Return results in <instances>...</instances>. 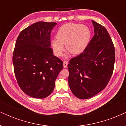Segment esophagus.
<instances>
[{
    "mask_svg": "<svg viewBox=\"0 0 126 126\" xmlns=\"http://www.w3.org/2000/svg\"><path fill=\"white\" fill-rule=\"evenodd\" d=\"M67 64H68L67 62H63V67H64V68L67 67Z\"/></svg>",
    "mask_w": 126,
    "mask_h": 126,
    "instance_id": "34e87169",
    "label": "esophagus"
}]
</instances>
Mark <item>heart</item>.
Returning a JSON list of instances; mask_svg holds the SVG:
<instances>
[{
  "label": "heart",
  "mask_w": 126,
  "mask_h": 126,
  "mask_svg": "<svg viewBox=\"0 0 126 126\" xmlns=\"http://www.w3.org/2000/svg\"><path fill=\"white\" fill-rule=\"evenodd\" d=\"M56 38L51 41V47L55 54L61 56L64 46L73 54L82 53L87 47L91 38V31L87 26L74 23L64 24L58 29ZM69 57L66 55V57Z\"/></svg>",
  "instance_id": "heart-1"
}]
</instances>
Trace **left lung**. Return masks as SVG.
<instances>
[{"label":"left lung","instance_id":"8db88e82","mask_svg":"<svg viewBox=\"0 0 126 126\" xmlns=\"http://www.w3.org/2000/svg\"><path fill=\"white\" fill-rule=\"evenodd\" d=\"M92 22L94 36L84 51L67 65L69 87L82 99L95 96L106 87L115 63V49L108 31L93 20Z\"/></svg>","mask_w":126,"mask_h":126}]
</instances>
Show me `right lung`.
Segmentation results:
<instances>
[{
    "label": "right lung",
    "instance_id": "1",
    "mask_svg": "<svg viewBox=\"0 0 126 126\" xmlns=\"http://www.w3.org/2000/svg\"><path fill=\"white\" fill-rule=\"evenodd\" d=\"M56 22H37L20 32L13 54L17 82L24 93L34 98L51 94L63 69V61L53 55L50 43Z\"/></svg>",
    "mask_w": 126,
    "mask_h": 126
}]
</instances>
